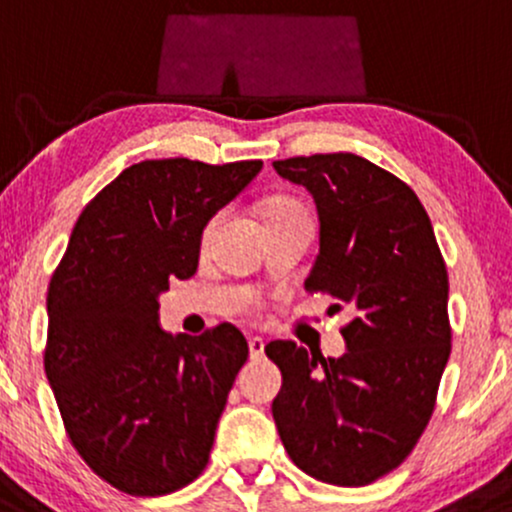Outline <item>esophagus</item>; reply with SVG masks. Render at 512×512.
I'll use <instances>...</instances> for the list:
<instances>
[{
	"instance_id": "1",
	"label": "esophagus",
	"mask_w": 512,
	"mask_h": 512,
	"mask_svg": "<svg viewBox=\"0 0 512 512\" xmlns=\"http://www.w3.org/2000/svg\"><path fill=\"white\" fill-rule=\"evenodd\" d=\"M263 350H266V343H263V338L251 336L249 338V355H251V360L263 358Z\"/></svg>"
}]
</instances>
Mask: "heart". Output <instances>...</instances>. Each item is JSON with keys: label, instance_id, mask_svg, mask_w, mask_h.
<instances>
[{"label": "heart", "instance_id": "heart-1", "mask_svg": "<svg viewBox=\"0 0 512 512\" xmlns=\"http://www.w3.org/2000/svg\"><path fill=\"white\" fill-rule=\"evenodd\" d=\"M283 215H307L309 217V212L304 210L302 205L297 203V200H290V198H275V200H271V203H268V217H283ZM215 222L217 220H210L208 225H205L203 237H200V241H203V244H208L212 229H215Z\"/></svg>", "mask_w": 512, "mask_h": 512}]
</instances>
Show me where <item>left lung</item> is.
I'll return each mask as SVG.
<instances>
[{
    "instance_id": "8db88e82",
    "label": "left lung",
    "mask_w": 512,
    "mask_h": 512,
    "mask_svg": "<svg viewBox=\"0 0 512 512\" xmlns=\"http://www.w3.org/2000/svg\"><path fill=\"white\" fill-rule=\"evenodd\" d=\"M273 166L317 203L319 254L304 290L353 314L341 358L268 343L283 372L275 426L304 474L367 486L411 455L433 416L452 348L445 261L418 195L377 164L336 152Z\"/></svg>"
}]
</instances>
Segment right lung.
<instances>
[{"mask_svg": "<svg viewBox=\"0 0 512 512\" xmlns=\"http://www.w3.org/2000/svg\"><path fill=\"white\" fill-rule=\"evenodd\" d=\"M263 162L147 159L79 215L48 287L45 375L82 459L130 496H164L208 464L249 343L232 324L166 333L159 295L191 278L200 237Z\"/></svg>", "mask_w": 512, "mask_h": 512, "instance_id": "1", "label": "right lung"}]
</instances>
